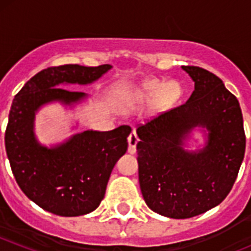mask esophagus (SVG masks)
<instances>
[{"mask_svg":"<svg viewBox=\"0 0 251 251\" xmlns=\"http://www.w3.org/2000/svg\"><path fill=\"white\" fill-rule=\"evenodd\" d=\"M139 138H138V134H137L134 130L130 133L129 136V146H128V152L129 153H136L137 151V143H138Z\"/></svg>","mask_w":251,"mask_h":251,"instance_id":"esophagus-1","label":"esophagus"}]
</instances>
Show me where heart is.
I'll return each mask as SVG.
<instances>
[{
	"label": "heart",
	"mask_w": 251,
	"mask_h": 251,
	"mask_svg": "<svg viewBox=\"0 0 251 251\" xmlns=\"http://www.w3.org/2000/svg\"><path fill=\"white\" fill-rule=\"evenodd\" d=\"M161 92V103L171 104L178 99L181 89L176 83L166 84L162 81H152L146 86V97H154Z\"/></svg>",
	"instance_id": "1"
}]
</instances>
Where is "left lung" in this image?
<instances>
[{
  "label": "left lung",
  "mask_w": 251,
  "mask_h": 251,
  "mask_svg": "<svg viewBox=\"0 0 251 251\" xmlns=\"http://www.w3.org/2000/svg\"><path fill=\"white\" fill-rule=\"evenodd\" d=\"M195 90L182 105L161 113L137 128L139 186L151 210L188 219L225 200L245 153L240 104L223 80L199 66H182ZM196 125L209 129L208 146L186 152L183 139Z\"/></svg>",
  "instance_id": "obj_1"
}]
</instances>
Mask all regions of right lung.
I'll use <instances>...</instances> for the list:
<instances>
[{"label":"right lung","instance_id":"1","mask_svg":"<svg viewBox=\"0 0 251 251\" xmlns=\"http://www.w3.org/2000/svg\"><path fill=\"white\" fill-rule=\"evenodd\" d=\"M110 68L108 64L50 66L34 75L15 95L4 132L11 170L22 192L51 214L79 216L98 207L113 167L127 152L132 128L84 130L65 145L48 150L32 133L35 110L51 100L66 104L80 100L84 93L64 89L60 84L92 83Z\"/></svg>","mask_w":251,"mask_h":251}]
</instances>
